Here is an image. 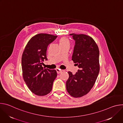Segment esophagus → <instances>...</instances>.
Segmentation results:
<instances>
[{"label": "esophagus", "mask_w": 123, "mask_h": 123, "mask_svg": "<svg viewBox=\"0 0 123 123\" xmlns=\"http://www.w3.org/2000/svg\"><path fill=\"white\" fill-rule=\"evenodd\" d=\"M56 71L57 73L58 74H60V73L62 72V70H61V69H59V68H57V69H56Z\"/></svg>", "instance_id": "34e87169"}]
</instances>
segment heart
Returning <instances> with one entry per match:
<instances>
[{"label":"heart","instance_id":"b5f03b06","mask_svg":"<svg viewBox=\"0 0 123 123\" xmlns=\"http://www.w3.org/2000/svg\"><path fill=\"white\" fill-rule=\"evenodd\" d=\"M59 44L60 46L69 45V42L67 38H66V37H62L59 40Z\"/></svg>","mask_w":123,"mask_h":123}]
</instances>
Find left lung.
I'll return each mask as SVG.
<instances>
[{"label":"left lung","mask_w":123,"mask_h":123,"mask_svg":"<svg viewBox=\"0 0 123 123\" xmlns=\"http://www.w3.org/2000/svg\"><path fill=\"white\" fill-rule=\"evenodd\" d=\"M75 41L72 60L79 68L73 74L68 72L66 89L72 96L81 97L89 93L98 75L99 50L94 40L86 35L69 34Z\"/></svg>","instance_id":"8db88e82"}]
</instances>
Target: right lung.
<instances>
[{"label":"right lung","mask_w":123,"mask_h":123,"mask_svg":"<svg viewBox=\"0 0 123 123\" xmlns=\"http://www.w3.org/2000/svg\"><path fill=\"white\" fill-rule=\"evenodd\" d=\"M57 37L46 33L37 34L29 41L23 51L21 60L23 79L29 89L37 95L49 93L57 76L55 69L42 67L43 62L48 60V46Z\"/></svg>","instance_id":"right-lung-1"}]
</instances>
